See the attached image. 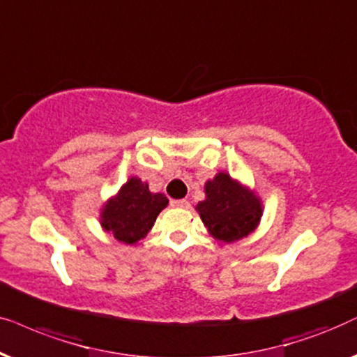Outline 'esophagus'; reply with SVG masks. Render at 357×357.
Segmentation results:
<instances>
[{"label": "esophagus", "instance_id": "obj_1", "mask_svg": "<svg viewBox=\"0 0 357 357\" xmlns=\"http://www.w3.org/2000/svg\"><path fill=\"white\" fill-rule=\"evenodd\" d=\"M173 206L179 208H189L191 207V204H189V201H186V199H178V201H173Z\"/></svg>", "mask_w": 357, "mask_h": 357}]
</instances>
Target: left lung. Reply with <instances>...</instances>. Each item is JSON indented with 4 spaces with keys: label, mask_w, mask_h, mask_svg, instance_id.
I'll list each match as a JSON object with an SVG mask.
<instances>
[{
    "label": "left lung",
    "mask_w": 357,
    "mask_h": 357,
    "mask_svg": "<svg viewBox=\"0 0 357 357\" xmlns=\"http://www.w3.org/2000/svg\"><path fill=\"white\" fill-rule=\"evenodd\" d=\"M206 199L196 206L208 235L234 243L258 228L264 207L255 189L220 171L204 184Z\"/></svg>",
    "instance_id": "1"
}]
</instances>
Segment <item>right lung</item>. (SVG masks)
<instances>
[{
  "label": "right lung",
  "mask_w": 357,
  "mask_h": 357,
  "mask_svg": "<svg viewBox=\"0 0 357 357\" xmlns=\"http://www.w3.org/2000/svg\"><path fill=\"white\" fill-rule=\"evenodd\" d=\"M166 206L168 197L165 194L151 192L149 183L142 181L139 176H130L99 208V223L117 241L134 245L149 235Z\"/></svg>",
  "instance_id": "add662e5"
}]
</instances>
